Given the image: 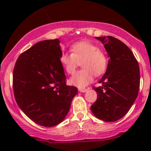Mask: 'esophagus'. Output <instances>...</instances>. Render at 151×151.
I'll list each match as a JSON object with an SVG mask.
<instances>
[{
    "instance_id": "esophagus-1",
    "label": "esophagus",
    "mask_w": 151,
    "mask_h": 151,
    "mask_svg": "<svg viewBox=\"0 0 151 151\" xmlns=\"http://www.w3.org/2000/svg\"><path fill=\"white\" fill-rule=\"evenodd\" d=\"M79 91H80V92H86V91H87V89H82V88H80V89H79Z\"/></svg>"
}]
</instances>
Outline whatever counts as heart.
<instances>
[{
  "label": "heart",
  "instance_id": "1",
  "mask_svg": "<svg viewBox=\"0 0 151 151\" xmlns=\"http://www.w3.org/2000/svg\"><path fill=\"white\" fill-rule=\"evenodd\" d=\"M72 53L63 52L60 60L66 72L73 74L79 62L82 70L77 71L70 78V82L73 86L84 88L93 80V74L100 76L105 72L108 66V58L103 50L88 41H81L72 45Z\"/></svg>",
  "mask_w": 151,
  "mask_h": 151
}]
</instances>
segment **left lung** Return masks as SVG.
I'll return each instance as SVG.
<instances>
[{"mask_svg":"<svg viewBox=\"0 0 151 151\" xmlns=\"http://www.w3.org/2000/svg\"><path fill=\"white\" fill-rule=\"evenodd\" d=\"M104 44L109 58L106 71L93 87L97 99L91 106L96 118L114 122L124 117L136 99L140 86V70L129 47L116 38L95 37Z\"/></svg>","mask_w":151,"mask_h":151,"instance_id":"8db88e82","label":"left lung"}]
</instances>
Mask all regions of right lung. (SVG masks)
Segmentation results:
<instances>
[{
	"label": "right lung",
	"mask_w": 151,
	"mask_h": 151,
	"mask_svg": "<svg viewBox=\"0 0 151 151\" xmlns=\"http://www.w3.org/2000/svg\"><path fill=\"white\" fill-rule=\"evenodd\" d=\"M58 39L36 43L15 62L13 86L15 101L32 121L45 127L60 124L70 111L77 87L66 84Z\"/></svg>",
	"instance_id": "1"
}]
</instances>
